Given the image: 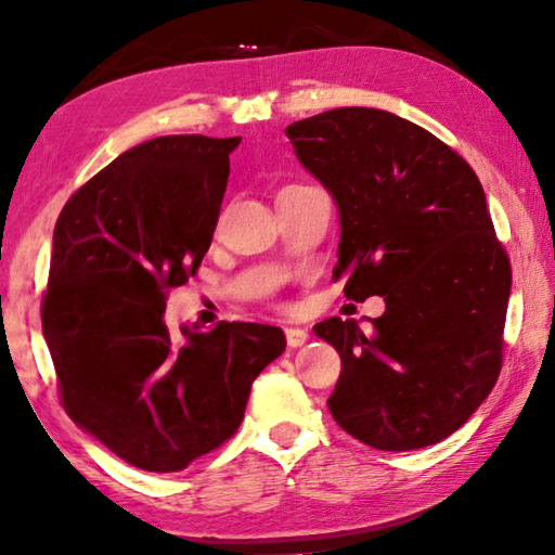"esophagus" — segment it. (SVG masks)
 <instances>
[{
  "label": "esophagus",
  "instance_id": "34e87169",
  "mask_svg": "<svg viewBox=\"0 0 555 555\" xmlns=\"http://www.w3.org/2000/svg\"><path fill=\"white\" fill-rule=\"evenodd\" d=\"M306 340H308V333L304 331V327H286L288 347H300V345H306Z\"/></svg>",
  "mask_w": 555,
  "mask_h": 555
}]
</instances>
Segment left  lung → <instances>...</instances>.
Wrapping results in <instances>:
<instances>
[{
	"instance_id": "left-lung-1",
	"label": "left lung",
	"mask_w": 555,
	"mask_h": 555,
	"mask_svg": "<svg viewBox=\"0 0 555 555\" xmlns=\"http://www.w3.org/2000/svg\"><path fill=\"white\" fill-rule=\"evenodd\" d=\"M286 137L340 210L333 279L347 276V298L387 304L367 331L340 318L313 327L343 360L333 418L377 450L434 446L473 416L502 370L512 267L480 178L384 109H327Z\"/></svg>"
}]
</instances>
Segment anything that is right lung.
<instances>
[{
  "label": "right lung",
  "mask_w": 555,
  "mask_h": 555,
  "mask_svg": "<svg viewBox=\"0 0 555 555\" xmlns=\"http://www.w3.org/2000/svg\"><path fill=\"white\" fill-rule=\"evenodd\" d=\"M240 137H156L65 203L53 230L43 337L68 416L125 463L178 473L240 428L281 327L164 323L166 291L212 242Z\"/></svg>",
  "instance_id": "right-lung-1"
}]
</instances>
